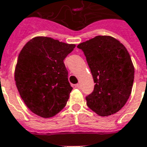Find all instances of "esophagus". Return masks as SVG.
Instances as JSON below:
<instances>
[{
    "mask_svg": "<svg viewBox=\"0 0 147 147\" xmlns=\"http://www.w3.org/2000/svg\"><path fill=\"white\" fill-rule=\"evenodd\" d=\"M75 87H76V88H78V89H80V84L77 83V84H76V85H75Z\"/></svg>",
    "mask_w": 147,
    "mask_h": 147,
    "instance_id": "34e87169",
    "label": "esophagus"
}]
</instances>
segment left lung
<instances>
[{"label": "left lung", "mask_w": 147, "mask_h": 147, "mask_svg": "<svg viewBox=\"0 0 147 147\" xmlns=\"http://www.w3.org/2000/svg\"><path fill=\"white\" fill-rule=\"evenodd\" d=\"M86 56L94 82L86 105L101 117H108L123 108L129 98L135 68L128 51L117 39L98 35L77 46Z\"/></svg>", "instance_id": "8db88e82"}]
</instances>
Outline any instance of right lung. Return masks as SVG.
I'll return each instance as SVG.
<instances>
[{
  "mask_svg": "<svg viewBox=\"0 0 147 147\" xmlns=\"http://www.w3.org/2000/svg\"><path fill=\"white\" fill-rule=\"evenodd\" d=\"M75 47L38 36L21 49L15 68L16 85L27 108L39 117H54L67 104L72 87L64 60Z\"/></svg>",
  "mask_w": 147,
  "mask_h": 147,
  "instance_id": "right-lung-1",
  "label": "right lung"
}]
</instances>
